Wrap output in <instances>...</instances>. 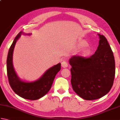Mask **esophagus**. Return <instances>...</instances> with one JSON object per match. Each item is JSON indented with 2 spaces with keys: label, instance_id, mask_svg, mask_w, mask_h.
Returning <instances> with one entry per match:
<instances>
[{
  "label": "esophagus",
  "instance_id": "1",
  "mask_svg": "<svg viewBox=\"0 0 120 120\" xmlns=\"http://www.w3.org/2000/svg\"><path fill=\"white\" fill-rule=\"evenodd\" d=\"M61 65H62V67L63 68H67L68 67V62L67 61H66L65 60H64V61H63L62 62Z\"/></svg>",
  "mask_w": 120,
  "mask_h": 120
}]
</instances>
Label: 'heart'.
<instances>
[{
  "instance_id": "heart-1",
  "label": "heart",
  "mask_w": 120,
  "mask_h": 120,
  "mask_svg": "<svg viewBox=\"0 0 120 120\" xmlns=\"http://www.w3.org/2000/svg\"><path fill=\"white\" fill-rule=\"evenodd\" d=\"M79 46L80 47H86L88 45V43L85 41H81L78 44ZM91 53V49L89 48H86L84 49L82 52V55L83 56H86L90 55Z\"/></svg>"
}]
</instances>
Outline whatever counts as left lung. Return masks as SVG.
Masks as SVG:
<instances>
[{"mask_svg": "<svg viewBox=\"0 0 120 120\" xmlns=\"http://www.w3.org/2000/svg\"><path fill=\"white\" fill-rule=\"evenodd\" d=\"M99 45L89 58L74 56L69 60L71 84L75 92L86 100H94L107 94L115 76L113 53L106 38L98 34Z\"/></svg>", "mask_w": 120, "mask_h": 120, "instance_id": "8db88e82", "label": "left lung"}]
</instances>
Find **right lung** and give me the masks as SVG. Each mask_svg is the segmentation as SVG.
<instances>
[{"instance_id":"1","label":"right lung","mask_w":120,"mask_h":120,"mask_svg":"<svg viewBox=\"0 0 120 120\" xmlns=\"http://www.w3.org/2000/svg\"><path fill=\"white\" fill-rule=\"evenodd\" d=\"M22 34H24L21 31L16 35L9 50L7 60V75L10 85L15 93L25 99L37 100L44 96L49 91L56 74L61 70V63L49 68L36 81L26 82L21 80L15 72L12 58L15 44Z\"/></svg>"}]
</instances>
